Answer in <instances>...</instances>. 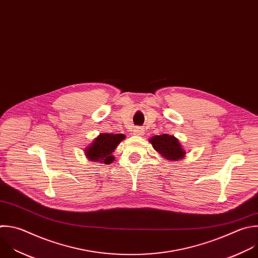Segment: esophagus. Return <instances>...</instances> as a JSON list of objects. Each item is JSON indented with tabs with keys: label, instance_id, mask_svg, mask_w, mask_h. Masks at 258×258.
I'll list each match as a JSON object with an SVG mask.
<instances>
[{
	"label": "esophagus",
	"instance_id": "esophagus-1",
	"mask_svg": "<svg viewBox=\"0 0 258 258\" xmlns=\"http://www.w3.org/2000/svg\"><path fill=\"white\" fill-rule=\"evenodd\" d=\"M144 133L145 132L142 127H135V130H134V135H136V136H143Z\"/></svg>",
	"mask_w": 258,
	"mask_h": 258
}]
</instances>
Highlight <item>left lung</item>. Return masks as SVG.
I'll list each match as a JSON object with an SVG mask.
<instances>
[{"instance_id":"obj_1","label":"left lung","mask_w":258,"mask_h":258,"mask_svg":"<svg viewBox=\"0 0 258 258\" xmlns=\"http://www.w3.org/2000/svg\"><path fill=\"white\" fill-rule=\"evenodd\" d=\"M149 142L152 144L154 150L160 154L164 160L174 161L175 163L185 157V150L179 143V140L174 136L160 135L152 137Z\"/></svg>"}]
</instances>
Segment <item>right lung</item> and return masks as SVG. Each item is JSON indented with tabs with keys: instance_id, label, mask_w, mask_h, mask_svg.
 <instances>
[{
	"instance_id": "1",
	"label": "right lung",
	"mask_w": 258,
	"mask_h": 258,
	"mask_svg": "<svg viewBox=\"0 0 258 258\" xmlns=\"http://www.w3.org/2000/svg\"><path fill=\"white\" fill-rule=\"evenodd\" d=\"M124 139L122 134H100L85 148V156L95 164H110L114 160V150Z\"/></svg>"
}]
</instances>
